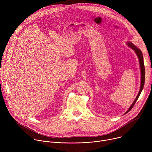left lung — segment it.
Returning <instances> with one entry per match:
<instances>
[{
    "label": "left lung",
    "instance_id": "left-lung-1",
    "mask_svg": "<svg viewBox=\"0 0 152 152\" xmlns=\"http://www.w3.org/2000/svg\"><path fill=\"white\" fill-rule=\"evenodd\" d=\"M127 45L130 47L132 49H134L137 54V55L138 56V58H139V61H140V69H141V86H140V91L138 93V94L137 95L136 99H135L134 102H133V103L132 104V105L131 106V107H129V109L127 110V111L126 113H127L128 112H129L130 111H131L132 110V108L134 107V104H135L136 102L137 101L142 89H143V87H144V82H145V67H144V61H143V56H142V52L138 49L134 45H133L132 42H128L127 43Z\"/></svg>",
    "mask_w": 152,
    "mask_h": 152
}]
</instances>
